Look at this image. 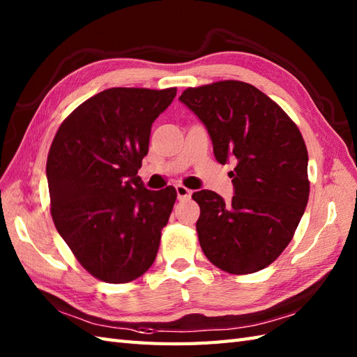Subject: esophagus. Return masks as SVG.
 <instances>
[{
  "mask_svg": "<svg viewBox=\"0 0 357 357\" xmlns=\"http://www.w3.org/2000/svg\"><path fill=\"white\" fill-rule=\"evenodd\" d=\"M174 188H176L178 199H187V198H190V196H192V190H190V188H187V187H184V185L178 184Z\"/></svg>",
  "mask_w": 357,
  "mask_h": 357,
  "instance_id": "34e87169",
  "label": "esophagus"
}]
</instances>
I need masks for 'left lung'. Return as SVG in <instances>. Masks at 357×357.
Returning <instances> with one entry per match:
<instances>
[{"mask_svg": "<svg viewBox=\"0 0 357 357\" xmlns=\"http://www.w3.org/2000/svg\"><path fill=\"white\" fill-rule=\"evenodd\" d=\"M213 142L218 162L236 161L231 202L211 190L193 193L207 259L231 275L267 267L290 244L308 195V153L290 116L259 89L242 81L190 87L179 96Z\"/></svg>", "mask_w": 357, "mask_h": 357, "instance_id": "left-lung-1", "label": "left lung"}]
</instances>
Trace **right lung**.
Returning a JSON list of instances; mask_svg holds the SVG:
<instances>
[{
  "instance_id": "obj_1",
  "label": "right lung",
  "mask_w": 357,
  "mask_h": 357,
  "mask_svg": "<svg viewBox=\"0 0 357 357\" xmlns=\"http://www.w3.org/2000/svg\"><path fill=\"white\" fill-rule=\"evenodd\" d=\"M174 96L176 87L107 89L78 105L53 138L45 167L52 219L104 282H130L155 262L176 190H147L138 170L151 124Z\"/></svg>"
}]
</instances>
